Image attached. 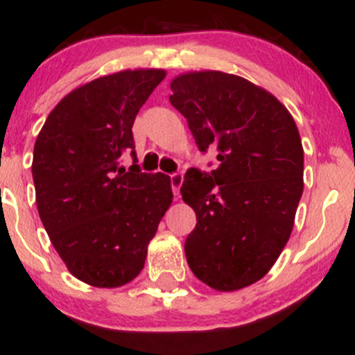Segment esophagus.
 <instances>
[{
  "label": "esophagus",
  "instance_id": "34e87169",
  "mask_svg": "<svg viewBox=\"0 0 355 355\" xmlns=\"http://www.w3.org/2000/svg\"><path fill=\"white\" fill-rule=\"evenodd\" d=\"M170 182H172V190L175 195L180 193V187L183 183V175L182 173H173L172 177H170Z\"/></svg>",
  "mask_w": 355,
  "mask_h": 355
}]
</instances>
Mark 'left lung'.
<instances>
[{
  "mask_svg": "<svg viewBox=\"0 0 355 355\" xmlns=\"http://www.w3.org/2000/svg\"><path fill=\"white\" fill-rule=\"evenodd\" d=\"M170 89L198 148L218 150L217 170L190 168L180 187L197 215L187 262L215 291H240L270 270L291 239L304 191L299 130L270 92L242 76L187 71Z\"/></svg>",
  "mask_w": 355,
  "mask_h": 355,
  "instance_id": "obj_1",
  "label": "left lung"
}]
</instances>
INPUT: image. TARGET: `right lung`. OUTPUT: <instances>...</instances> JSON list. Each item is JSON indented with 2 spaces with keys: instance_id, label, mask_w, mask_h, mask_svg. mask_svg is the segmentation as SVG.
I'll use <instances>...</instances> for the list:
<instances>
[{
  "instance_id": "1",
  "label": "right lung",
  "mask_w": 355,
  "mask_h": 355,
  "mask_svg": "<svg viewBox=\"0 0 355 355\" xmlns=\"http://www.w3.org/2000/svg\"><path fill=\"white\" fill-rule=\"evenodd\" d=\"M165 76L162 68H137L80 85L36 137L40 218L68 272L93 287H121L140 274L172 205L168 175L120 166L121 155L135 157L133 121Z\"/></svg>"
}]
</instances>
